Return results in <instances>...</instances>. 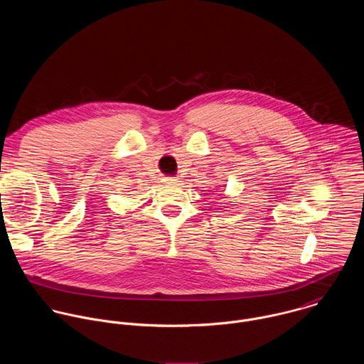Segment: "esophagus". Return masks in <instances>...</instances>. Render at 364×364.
<instances>
[{"mask_svg":"<svg viewBox=\"0 0 364 364\" xmlns=\"http://www.w3.org/2000/svg\"><path fill=\"white\" fill-rule=\"evenodd\" d=\"M179 181H178V178H173V176H168V178H165V183H168V185H176Z\"/></svg>","mask_w":364,"mask_h":364,"instance_id":"1","label":"esophagus"}]
</instances>
